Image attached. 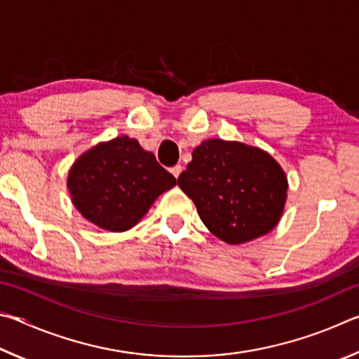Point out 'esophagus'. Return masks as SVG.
<instances>
[{
	"instance_id": "34e87169",
	"label": "esophagus",
	"mask_w": 359,
	"mask_h": 359,
	"mask_svg": "<svg viewBox=\"0 0 359 359\" xmlns=\"http://www.w3.org/2000/svg\"><path fill=\"white\" fill-rule=\"evenodd\" d=\"M170 172H172V175L175 176V178H178V176L181 175V172H183V167H181V165H175V167L170 168Z\"/></svg>"
}]
</instances>
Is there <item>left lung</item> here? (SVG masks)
<instances>
[{"mask_svg": "<svg viewBox=\"0 0 359 359\" xmlns=\"http://www.w3.org/2000/svg\"><path fill=\"white\" fill-rule=\"evenodd\" d=\"M178 186L197 206L202 222L227 244L269 233L285 208L284 168L262 148L208 138L192 151Z\"/></svg>", "mask_w": 359, "mask_h": 359, "instance_id": "left-lung-1", "label": "left lung"}]
</instances>
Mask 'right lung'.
Instances as JSON below:
<instances>
[{"instance_id": "add662e5", "label": "right lung", "mask_w": 359, "mask_h": 359, "mask_svg": "<svg viewBox=\"0 0 359 359\" xmlns=\"http://www.w3.org/2000/svg\"><path fill=\"white\" fill-rule=\"evenodd\" d=\"M175 184V176L156 156L128 135L94 144L67 173V189L80 215L116 233L140 222L156 198Z\"/></svg>"}]
</instances>
